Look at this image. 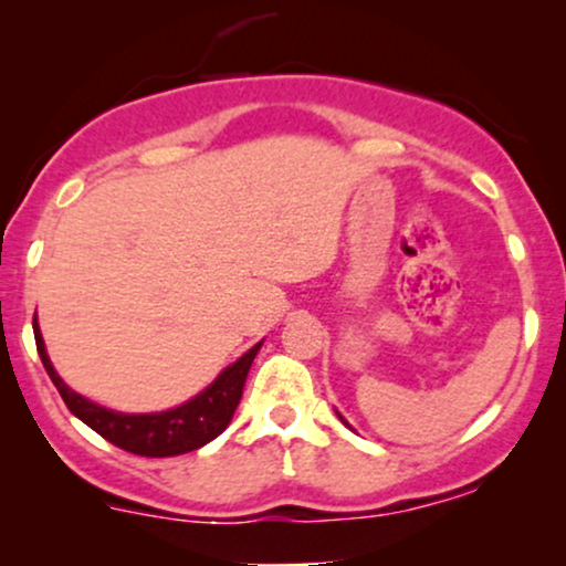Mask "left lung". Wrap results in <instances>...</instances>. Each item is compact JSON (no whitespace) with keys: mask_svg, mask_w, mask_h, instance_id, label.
Masks as SVG:
<instances>
[{"mask_svg":"<svg viewBox=\"0 0 566 566\" xmlns=\"http://www.w3.org/2000/svg\"><path fill=\"white\" fill-rule=\"evenodd\" d=\"M340 420H343V415H340ZM343 423H346V420H343ZM348 426V423H346Z\"/></svg>","mask_w":566,"mask_h":566,"instance_id":"obj_1","label":"left lung"}]
</instances>
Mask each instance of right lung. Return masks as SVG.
Segmentation results:
<instances>
[{
    "instance_id": "right-lung-1",
    "label": "right lung",
    "mask_w": 566,
    "mask_h": 566,
    "mask_svg": "<svg viewBox=\"0 0 566 566\" xmlns=\"http://www.w3.org/2000/svg\"><path fill=\"white\" fill-rule=\"evenodd\" d=\"M34 337L39 359H42L50 380L55 382L57 394L63 396L71 415H76L82 423H87L95 433H101L103 439L112 441V444L122 447V450L133 454H143V458H172V454L199 450L207 441L220 437V433L226 431V426L231 423L233 409L239 407V399H242L247 373H250L252 359H255L258 350L263 346V340L255 343V346L239 356L233 365L226 367L205 391L191 396L184 405L161 409V412L135 415L101 407L95 405V401H90L87 396L69 388L61 375L55 373L53 361H50L36 316Z\"/></svg>"
}]
</instances>
